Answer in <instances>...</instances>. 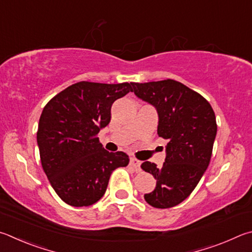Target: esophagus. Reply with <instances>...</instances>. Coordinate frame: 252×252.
<instances>
[{
    "mask_svg": "<svg viewBox=\"0 0 252 252\" xmlns=\"http://www.w3.org/2000/svg\"><path fill=\"white\" fill-rule=\"evenodd\" d=\"M140 165H141V162L138 161V159H136V158H132L130 159V166L133 167L136 172L140 171Z\"/></svg>",
    "mask_w": 252,
    "mask_h": 252,
    "instance_id": "1",
    "label": "esophagus"
}]
</instances>
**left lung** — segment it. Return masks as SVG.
<instances>
[{"label":"left lung","mask_w":252,"mask_h":252,"mask_svg":"<svg viewBox=\"0 0 252 252\" xmlns=\"http://www.w3.org/2000/svg\"><path fill=\"white\" fill-rule=\"evenodd\" d=\"M131 85L136 97L157 109L158 134L167 140L162 167L151 162L141 165L157 180L144 199L155 208L174 207L189 197L207 170L217 133L215 112L203 95L176 80Z\"/></svg>","instance_id":"8db88e82"}]
</instances>
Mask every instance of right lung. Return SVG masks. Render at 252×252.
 Wrapping results in <instances>:
<instances>
[{"label": "right lung", "instance_id": "right-lung-1", "mask_svg": "<svg viewBox=\"0 0 252 252\" xmlns=\"http://www.w3.org/2000/svg\"><path fill=\"white\" fill-rule=\"evenodd\" d=\"M132 90L129 82L80 81L44 107L37 130L40 162L66 204L82 207L97 203L106 193L111 173L129 164L125 152H108L97 135L111 120L112 103Z\"/></svg>", "mask_w": 252, "mask_h": 252}]
</instances>
